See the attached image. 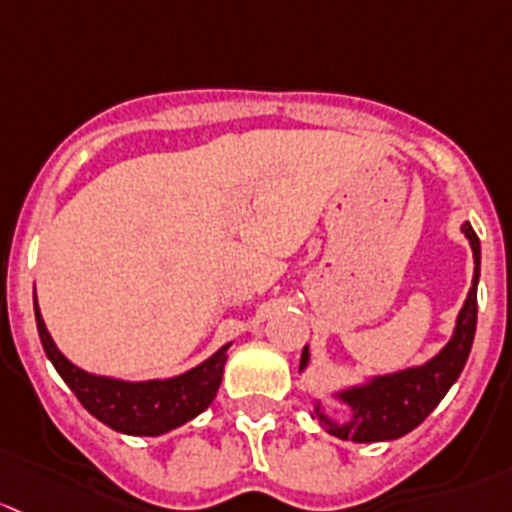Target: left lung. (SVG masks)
I'll return each mask as SVG.
<instances>
[{
  "label": "left lung",
  "instance_id": "obj_1",
  "mask_svg": "<svg viewBox=\"0 0 512 512\" xmlns=\"http://www.w3.org/2000/svg\"><path fill=\"white\" fill-rule=\"evenodd\" d=\"M461 231L473 251V281L456 315L449 342L421 365L384 374H365L362 382L333 389L330 399L347 409L345 419L330 414L323 397L308 394L310 416L318 419V424L328 434L342 441H355V444L402 439L439 407L446 392L456 384L458 374L463 372L468 355H471L473 335H476V293L478 278H481V241H478L471 221H463ZM308 365L310 347L305 345L303 355H300V374L308 370Z\"/></svg>",
  "mask_w": 512,
  "mask_h": 512
}]
</instances>
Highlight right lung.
<instances>
[{
  "instance_id": "right-lung-1",
  "label": "right lung",
  "mask_w": 512,
  "mask_h": 512,
  "mask_svg": "<svg viewBox=\"0 0 512 512\" xmlns=\"http://www.w3.org/2000/svg\"><path fill=\"white\" fill-rule=\"evenodd\" d=\"M34 315L41 345L51 365L76 394L78 402L113 431L128 436H162L202 414L217 397L231 342L221 345L214 355L194 365L192 370L175 377L135 382V379L108 377L73 365L46 328L36 303V291Z\"/></svg>"
}]
</instances>
